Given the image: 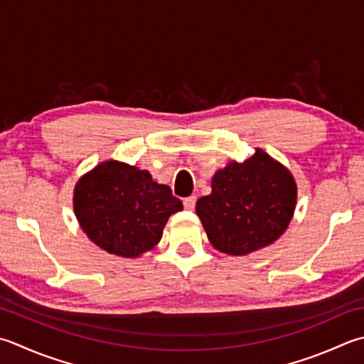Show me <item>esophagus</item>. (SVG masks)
<instances>
[{
	"mask_svg": "<svg viewBox=\"0 0 364 364\" xmlns=\"http://www.w3.org/2000/svg\"><path fill=\"white\" fill-rule=\"evenodd\" d=\"M196 202H197V197L196 196H191V197H186L183 200V205H184V208L186 210H189V211H192L196 208Z\"/></svg>",
	"mask_w": 364,
	"mask_h": 364,
	"instance_id": "obj_1",
	"label": "esophagus"
}]
</instances>
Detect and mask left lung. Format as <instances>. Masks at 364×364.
Returning <instances> with one entry per match:
<instances>
[{"mask_svg": "<svg viewBox=\"0 0 364 364\" xmlns=\"http://www.w3.org/2000/svg\"><path fill=\"white\" fill-rule=\"evenodd\" d=\"M295 203L294 176L257 148L245 162L233 161L218 170L211 194L198 198L196 211L218 251L246 255L286 232Z\"/></svg>", "mask_w": 364, "mask_h": 364, "instance_id": "8db88e82", "label": "left lung"}]
</instances>
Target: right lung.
I'll use <instances>...</instances> for the list:
<instances>
[{"label": "right lung", "mask_w": 364, "mask_h": 364, "mask_svg": "<svg viewBox=\"0 0 364 364\" xmlns=\"http://www.w3.org/2000/svg\"><path fill=\"white\" fill-rule=\"evenodd\" d=\"M181 210L180 198L148 170L112 159L83 175L74 189L82 230L104 251L126 259L158 245L168 218Z\"/></svg>", "instance_id": "1"}]
</instances>
